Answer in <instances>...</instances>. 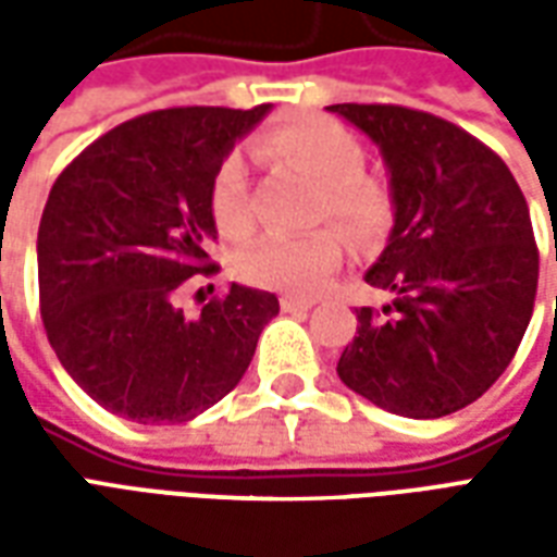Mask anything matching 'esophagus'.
I'll list each match as a JSON object with an SVG mask.
<instances>
[{
  "label": "esophagus",
  "mask_w": 557,
  "mask_h": 557,
  "mask_svg": "<svg viewBox=\"0 0 557 557\" xmlns=\"http://www.w3.org/2000/svg\"><path fill=\"white\" fill-rule=\"evenodd\" d=\"M280 307H283V313H307L313 304L301 301V298H280Z\"/></svg>",
  "instance_id": "esophagus-1"
}]
</instances>
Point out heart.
<instances>
[{
    "instance_id": "b5f03b06",
    "label": "heart",
    "mask_w": 557,
    "mask_h": 557,
    "mask_svg": "<svg viewBox=\"0 0 557 557\" xmlns=\"http://www.w3.org/2000/svg\"><path fill=\"white\" fill-rule=\"evenodd\" d=\"M256 154L280 170H295L319 184L315 218H331L351 238L367 242L387 230L394 196L382 178L363 170L361 139L325 115H301L256 137ZM211 220L226 238H244L253 230L250 182L242 154L220 160L211 190ZM343 262V242L334 230H315L301 238L268 235L238 256V274L262 289L310 298L327 286Z\"/></svg>"
}]
</instances>
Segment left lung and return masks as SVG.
Returning <instances> with one entry per match:
<instances>
[{"instance_id": "left-lung-1", "label": "left lung", "mask_w": 557, "mask_h": 557, "mask_svg": "<svg viewBox=\"0 0 557 557\" xmlns=\"http://www.w3.org/2000/svg\"><path fill=\"white\" fill-rule=\"evenodd\" d=\"M382 148L394 230L363 280L343 385L403 418H444L483 397L513 361L534 313L540 253L513 172L438 115L397 103H334Z\"/></svg>"}]
</instances>
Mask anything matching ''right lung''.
<instances>
[{"label":"right lung","instance_id":"1","mask_svg":"<svg viewBox=\"0 0 557 557\" xmlns=\"http://www.w3.org/2000/svg\"><path fill=\"white\" fill-rule=\"evenodd\" d=\"M271 110L172 107L91 143L55 178L38 226L47 339L98 406L134 423H184L242 382L277 295L232 283L196 319L175 307L214 274L208 190L235 139Z\"/></svg>","mask_w":557,"mask_h":557}]
</instances>
